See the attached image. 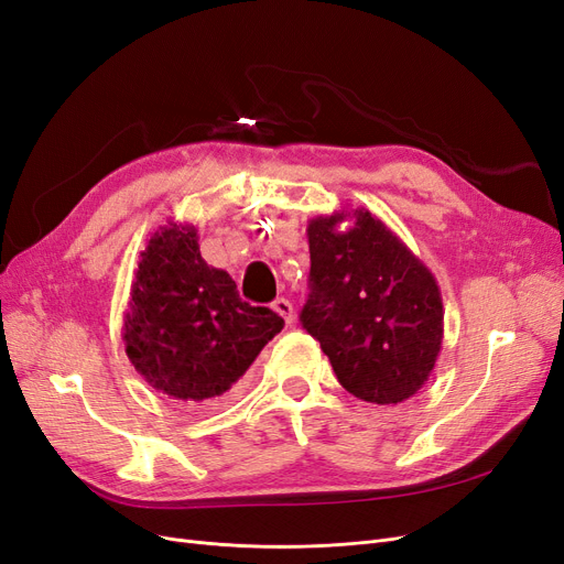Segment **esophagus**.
Segmentation results:
<instances>
[{
	"instance_id": "esophagus-1",
	"label": "esophagus",
	"mask_w": 564,
	"mask_h": 564,
	"mask_svg": "<svg viewBox=\"0 0 564 564\" xmlns=\"http://www.w3.org/2000/svg\"><path fill=\"white\" fill-rule=\"evenodd\" d=\"M272 311H275L278 315H282L286 324H294V305L289 303L286 299H278L275 303H272Z\"/></svg>"
}]
</instances>
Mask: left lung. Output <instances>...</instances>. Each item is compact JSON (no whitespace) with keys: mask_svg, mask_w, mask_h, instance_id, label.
I'll list each match as a JSON object with an SVG mask.
<instances>
[{"mask_svg":"<svg viewBox=\"0 0 564 564\" xmlns=\"http://www.w3.org/2000/svg\"><path fill=\"white\" fill-rule=\"evenodd\" d=\"M308 247L313 289L301 322L319 340L338 383L365 402L414 398L445 334L429 265L365 207L311 218Z\"/></svg>","mask_w":564,"mask_h":564,"instance_id":"left-lung-1","label":"left lung"}]
</instances>
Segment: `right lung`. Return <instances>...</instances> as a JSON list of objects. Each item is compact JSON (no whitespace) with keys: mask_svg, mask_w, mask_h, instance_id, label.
Instances as JSON below:
<instances>
[{"mask_svg":"<svg viewBox=\"0 0 564 564\" xmlns=\"http://www.w3.org/2000/svg\"><path fill=\"white\" fill-rule=\"evenodd\" d=\"M284 319L240 299L199 253L197 228L169 220L141 251L122 340L129 362L164 395L220 402Z\"/></svg>","mask_w":564,"mask_h":564,"instance_id":"obj_1","label":"right lung"}]
</instances>
